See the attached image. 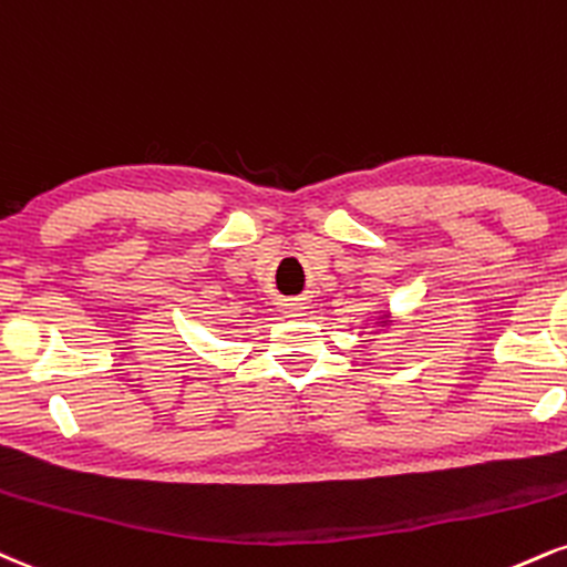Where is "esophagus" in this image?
<instances>
[{"label": "esophagus", "instance_id": "1", "mask_svg": "<svg viewBox=\"0 0 567 567\" xmlns=\"http://www.w3.org/2000/svg\"><path fill=\"white\" fill-rule=\"evenodd\" d=\"M282 311L288 313V317H303L306 306L301 301H288V303H282Z\"/></svg>", "mask_w": 567, "mask_h": 567}]
</instances>
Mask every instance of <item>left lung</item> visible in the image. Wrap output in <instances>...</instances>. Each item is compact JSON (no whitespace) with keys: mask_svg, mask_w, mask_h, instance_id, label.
Here are the masks:
<instances>
[{"mask_svg":"<svg viewBox=\"0 0 567 567\" xmlns=\"http://www.w3.org/2000/svg\"><path fill=\"white\" fill-rule=\"evenodd\" d=\"M391 324V311H380L378 319H374V327H378V330H388Z\"/></svg>","mask_w":567,"mask_h":567,"instance_id":"8db88e82","label":"left lung"}]
</instances>
